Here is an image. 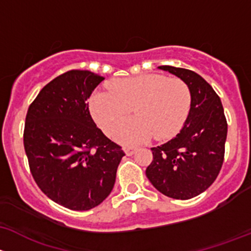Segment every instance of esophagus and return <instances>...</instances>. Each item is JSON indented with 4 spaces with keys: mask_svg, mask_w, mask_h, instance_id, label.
Returning a JSON list of instances; mask_svg holds the SVG:
<instances>
[{
    "mask_svg": "<svg viewBox=\"0 0 251 251\" xmlns=\"http://www.w3.org/2000/svg\"><path fill=\"white\" fill-rule=\"evenodd\" d=\"M135 150H136L135 147H133V146H123V151L126 152V156H131V154L135 152Z\"/></svg>",
    "mask_w": 251,
    "mask_h": 251,
    "instance_id": "obj_1",
    "label": "esophagus"
}]
</instances>
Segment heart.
<instances>
[{
  "instance_id": "heart-1",
  "label": "heart",
  "mask_w": 251,
  "mask_h": 251,
  "mask_svg": "<svg viewBox=\"0 0 251 251\" xmlns=\"http://www.w3.org/2000/svg\"><path fill=\"white\" fill-rule=\"evenodd\" d=\"M107 87L110 93L97 90L90 97V115L110 136L133 108L137 117L117 131V139L125 144L141 143L152 135L159 140L172 138L190 112V88L176 77L140 75L113 79Z\"/></svg>"
}]
</instances>
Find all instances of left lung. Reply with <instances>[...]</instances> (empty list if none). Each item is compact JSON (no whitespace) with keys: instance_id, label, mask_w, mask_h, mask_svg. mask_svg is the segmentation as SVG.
<instances>
[{"instance_id":"obj_1","label":"left lung","mask_w":251,"mask_h":251,"mask_svg":"<svg viewBox=\"0 0 251 251\" xmlns=\"http://www.w3.org/2000/svg\"><path fill=\"white\" fill-rule=\"evenodd\" d=\"M182 79L191 92V107L175 138L152 147L153 161L146 168L150 182L164 196L190 200L204 192L218 177L224 163L227 122L221 100L196 72L158 66Z\"/></svg>"}]
</instances>
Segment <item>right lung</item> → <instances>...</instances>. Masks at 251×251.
Wrapping results in <instances>:
<instances>
[{
	"instance_id": "obj_1",
	"label": "right lung",
	"mask_w": 251,
	"mask_h": 251,
	"mask_svg": "<svg viewBox=\"0 0 251 251\" xmlns=\"http://www.w3.org/2000/svg\"><path fill=\"white\" fill-rule=\"evenodd\" d=\"M104 77L71 70L42 88L26 113L24 147L43 193L71 210H89L112 191L125 152L93 121L88 99Z\"/></svg>"
}]
</instances>
